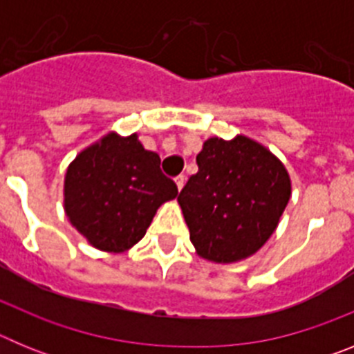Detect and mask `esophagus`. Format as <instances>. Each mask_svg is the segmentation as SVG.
<instances>
[{
    "label": "esophagus",
    "instance_id": "obj_1",
    "mask_svg": "<svg viewBox=\"0 0 354 354\" xmlns=\"http://www.w3.org/2000/svg\"><path fill=\"white\" fill-rule=\"evenodd\" d=\"M175 184H177V189H183L184 187V184H186V177H184V175H177V177H175Z\"/></svg>",
    "mask_w": 354,
    "mask_h": 354
}]
</instances>
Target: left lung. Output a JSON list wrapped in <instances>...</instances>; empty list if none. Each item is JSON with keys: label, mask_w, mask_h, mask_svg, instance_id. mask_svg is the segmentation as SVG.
<instances>
[{"label": "left lung", "mask_w": 354, "mask_h": 354, "mask_svg": "<svg viewBox=\"0 0 354 354\" xmlns=\"http://www.w3.org/2000/svg\"><path fill=\"white\" fill-rule=\"evenodd\" d=\"M196 165L177 196L196 253L218 264L248 259L277 230L290 198L289 171L243 134L209 138Z\"/></svg>", "instance_id": "left-lung-1"}]
</instances>
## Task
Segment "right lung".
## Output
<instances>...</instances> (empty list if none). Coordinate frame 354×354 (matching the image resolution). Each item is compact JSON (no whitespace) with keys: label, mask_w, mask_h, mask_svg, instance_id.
I'll return each instance as SVG.
<instances>
[{"label":"right lung","mask_w":354,"mask_h":354,"mask_svg":"<svg viewBox=\"0 0 354 354\" xmlns=\"http://www.w3.org/2000/svg\"><path fill=\"white\" fill-rule=\"evenodd\" d=\"M159 165V156L147 150L136 133H108L81 150L64 183V209L72 227L101 252L133 248L156 211L177 196V186Z\"/></svg>","instance_id":"obj_1"}]
</instances>
